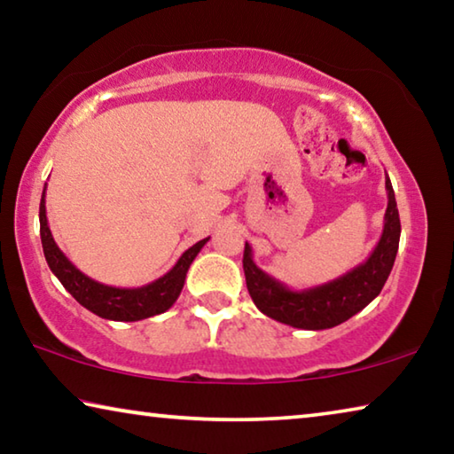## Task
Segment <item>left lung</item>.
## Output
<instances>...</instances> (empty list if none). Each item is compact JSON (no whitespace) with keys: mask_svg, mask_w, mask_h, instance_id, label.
<instances>
[{"mask_svg":"<svg viewBox=\"0 0 454 454\" xmlns=\"http://www.w3.org/2000/svg\"><path fill=\"white\" fill-rule=\"evenodd\" d=\"M387 212L379 244L374 246L363 264L347 274L338 276L320 286L292 290L258 268L252 256V246H244V276L246 286L256 309L282 325L302 330H325L347 322L350 317L371 304L393 270L398 240H401V218L395 200V190L387 176Z\"/></svg>","mask_w":454,"mask_h":454,"instance_id":"8db88e82","label":"left lung"}]
</instances>
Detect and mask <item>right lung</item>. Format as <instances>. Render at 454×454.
<instances>
[{"label":"right lung","instance_id":"right-lung-1","mask_svg":"<svg viewBox=\"0 0 454 454\" xmlns=\"http://www.w3.org/2000/svg\"><path fill=\"white\" fill-rule=\"evenodd\" d=\"M40 236L45 262H48L50 270L56 274V278L64 284V288L70 292L83 309L98 314L99 318L116 322L144 320L170 309L178 301L190 264L194 262V258L204 248V244L210 240V238H204V240L190 246L178 258V262L172 266V270H168L162 278L140 288H116L91 280L90 276L78 270L70 262V258L59 250L48 226V216H45V188L40 202Z\"/></svg>","mask_w":454,"mask_h":454}]
</instances>
